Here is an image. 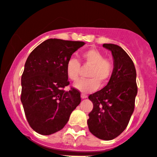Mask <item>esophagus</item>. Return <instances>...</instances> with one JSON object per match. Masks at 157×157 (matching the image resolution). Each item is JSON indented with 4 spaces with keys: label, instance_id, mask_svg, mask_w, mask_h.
<instances>
[{
    "label": "esophagus",
    "instance_id": "1",
    "mask_svg": "<svg viewBox=\"0 0 157 157\" xmlns=\"http://www.w3.org/2000/svg\"><path fill=\"white\" fill-rule=\"evenodd\" d=\"M81 98H87V94H83V93H82L81 94Z\"/></svg>",
    "mask_w": 157,
    "mask_h": 157
}]
</instances>
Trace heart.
Returning <instances> with one entry per match:
<instances>
[{
	"mask_svg": "<svg viewBox=\"0 0 157 157\" xmlns=\"http://www.w3.org/2000/svg\"><path fill=\"white\" fill-rule=\"evenodd\" d=\"M81 63L84 67H90L87 72L88 79L80 80L74 84V87L84 93L96 91L105 85L109 80L114 71L113 62L105 58L102 52L96 48H90L81 53ZM81 66L74 58H70L66 63V76L72 81H76L80 77Z\"/></svg>",
	"mask_w": 157,
	"mask_h": 157,
	"instance_id": "obj_1",
	"label": "heart"
}]
</instances>
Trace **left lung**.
Returning a JSON list of instances; mask_svg holds the SVG:
<instances>
[{
  "mask_svg": "<svg viewBox=\"0 0 157 157\" xmlns=\"http://www.w3.org/2000/svg\"><path fill=\"white\" fill-rule=\"evenodd\" d=\"M103 47L112 52L114 71L105 87L88 96L93 109L87 124L92 135L107 141L119 136L128 127L138 87L135 65L127 52L113 44H104Z\"/></svg>",
  "mask_w": 157,
  "mask_h": 157,
  "instance_id": "8db88e82",
  "label": "left lung"
}]
</instances>
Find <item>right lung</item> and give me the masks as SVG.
Listing matches in <instances>:
<instances>
[{"instance_id":"right-lung-1","label":"right lung","mask_w":157,"mask_h":157,"mask_svg":"<svg viewBox=\"0 0 157 157\" xmlns=\"http://www.w3.org/2000/svg\"><path fill=\"white\" fill-rule=\"evenodd\" d=\"M83 41L48 39L28 56L22 73L21 101L29 126L38 134L60 131L80 104V92L70 84L66 63Z\"/></svg>"}]
</instances>
